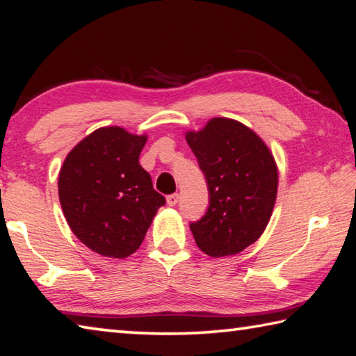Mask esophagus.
<instances>
[{
  "instance_id": "obj_1",
  "label": "esophagus",
  "mask_w": 356,
  "mask_h": 356,
  "mask_svg": "<svg viewBox=\"0 0 356 356\" xmlns=\"http://www.w3.org/2000/svg\"><path fill=\"white\" fill-rule=\"evenodd\" d=\"M178 200H179L178 193H172V195L167 197V204H169V206H177Z\"/></svg>"
}]
</instances>
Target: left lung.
<instances>
[{
    "label": "left lung",
    "instance_id": "8db88e82",
    "mask_svg": "<svg viewBox=\"0 0 356 356\" xmlns=\"http://www.w3.org/2000/svg\"><path fill=\"white\" fill-rule=\"evenodd\" d=\"M187 144L204 173L209 207L191 231L211 257L234 256L264 234L277 195V165L270 149L238 120L213 118L187 131Z\"/></svg>",
    "mask_w": 356,
    "mask_h": 356
}]
</instances>
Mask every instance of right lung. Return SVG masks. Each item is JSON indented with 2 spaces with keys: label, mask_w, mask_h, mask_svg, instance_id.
Segmentation results:
<instances>
[{
  "label": "right lung",
  "mask_w": 356,
  "mask_h": 356,
  "mask_svg": "<svg viewBox=\"0 0 356 356\" xmlns=\"http://www.w3.org/2000/svg\"><path fill=\"white\" fill-rule=\"evenodd\" d=\"M147 136L102 127L74 147L58 175V198L76 237L104 257L125 259L143 243L165 198L139 164Z\"/></svg>",
  "instance_id": "obj_1"
}]
</instances>
